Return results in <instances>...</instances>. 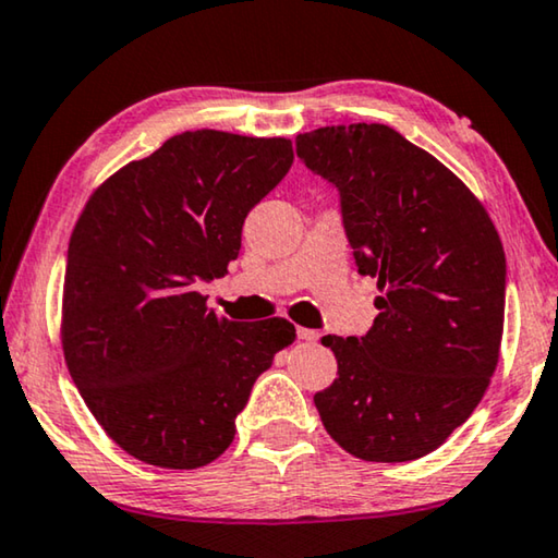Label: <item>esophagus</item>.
<instances>
[{"label": "esophagus", "mask_w": 558, "mask_h": 558, "mask_svg": "<svg viewBox=\"0 0 558 558\" xmlns=\"http://www.w3.org/2000/svg\"><path fill=\"white\" fill-rule=\"evenodd\" d=\"M295 336L301 338V340H307V343H315V340L320 338V332H318V330H313V328H303V326H298V328H295Z\"/></svg>", "instance_id": "34e87169"}]
</instances>
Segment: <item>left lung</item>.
I'll return each mask as SVG.
<instances>
[{
    "instance_id": "1",
    "label": "left lung",
    "mask_w": 558,
    "mask_h": 558,
    "mask_svg": "<svg viewBox=\"0 0 558 558\" xmlns=\"http://www.w3.org/2000/svg\"><path fill=\"white\" fill-rule=\"evenodd\" d=\"M295 149L340 190L355 263L380 290L363 338H323L338 378L315 393V409L355 459L415 461L465 423L492 384L506 305L501 238L463 180L388 124L318 128Z\"/></svg>"
}]
</instances>
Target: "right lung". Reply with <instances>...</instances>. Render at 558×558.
Here are the masks:
<instances>
[{
  "label": "right lung",
  "instance_id": "obj_1",
  "mask_svg": "<svg viewBox=\"0 0 558 558\" xmlns=\"http://www.w3.org/2000/svg\"><path fill=\"white\" fill-rule=\"evenodd\" d=\"M290 165L288 137L195 130L89 195L66 251L62 351L89 413L137 461L190 471L226 453L257 376L293 343L286 318L232 323L197 290L226 276L247 213Z\"/></svg>",
  "mask_w": 558,
  "mask_h": 558
}]
</instances>
